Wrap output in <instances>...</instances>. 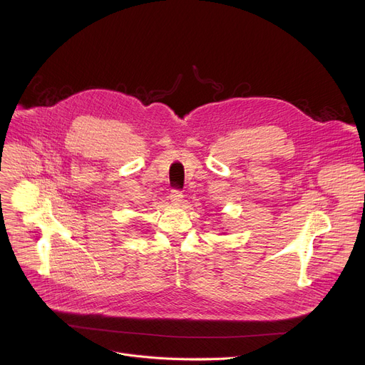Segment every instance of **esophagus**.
Segmentation results:
<instances>
[{
  "label": "esophagus",
  "instance_id": "esophagus-1",
  "mask_svg": "<svg viewBox=\"0 0 365 365\" xmlns=\"http://www.w3.org/2000/svg\"><path fill=\"white\" fill-rule=\"evenodd\" d=\"M170 201L175 205H180L183 202V195H182L180 190H171Z\"/></svg>",
  "mask_w": 365,
  "mask_h": 365
}]
</instances>
